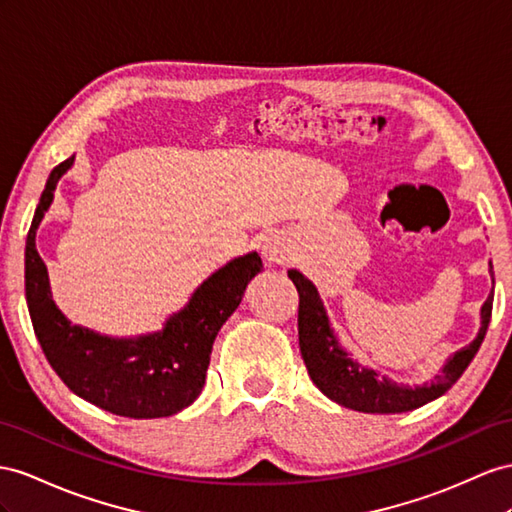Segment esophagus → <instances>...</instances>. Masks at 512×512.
Returning a JSON list of instances; mask_svg holds the SVG:
<instances>
[{"instance_id": "1", "label": "esophagus", "mask_w": 512, "mask_h": 512, "mask_svg": "<svg viewBox=\"0 0 512 512\" xmlns=\"http://www.w3.org/2000/svg\"><path fill=\"white\" fill-rule=\"evenodd\" d=\"M261 255L268 264H287L292 259V246L281 231H268L261 240Z\"/></svg>"}]
</instances>
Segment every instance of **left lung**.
Segmentation results:
<instances>
[{
  "mask_svg": "<svg viewBox=\"0 0 512 512\" xmlns=\"http://www.w3.org/2000/svg\"><path fill=\"white\" fill-rule=\"evenodd\" d=\"M489 274L493 281V264L489 261ZM298 290V344L305 359L307 372L326 398L361 413H406L437 400L448 391L467 370L471 359L487 335L493 309V290L480 309V331L474 342L461 348L445 361L441 372L424 385H404L391 381L389 376L365 368L350 352L339 344L333 331L329 313L324 309L318 287L303 272L287 270ZM495 283V281H493Z\"/></svg>",
  "mask_w": 512,
  "mask_h": 512,
  "instance_id": "obj_1",
  "label": "left lung"
}]
</instances>
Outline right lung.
<instances>
[{
	"label": "right lung",
	"instance_id": "1",
	"mask_svg": "<svg viewBox=\"0 0 512 512\" xmlns=\"http://www.w3.org/2000/svg\"><path fill=\"white\" fill-rule=\"evenodd\" d=\"M73 162L75 155L51 170L25 242V298L38 344L62 383L99 409L131 419L175 415L199 398L220 326L238 309L246 285L264 264L257 253L231 259L196 287L162 331L110 337L71 324L51 298L36 229Z\"/></svg>",
	"mask_w": 512,
	"mask_h": 512
}]
</instances>
